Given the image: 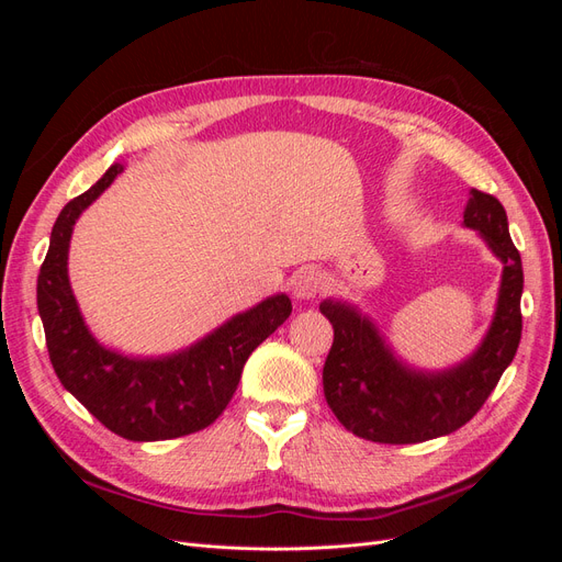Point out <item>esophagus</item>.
I'll return each mask as SVG.
<instances>
[{
    "mask_svg": "<svg viewBox=\"0 0 562 562\" xmlns=\"http://www.w3.org/2000/svg\"><path fill=\"white\" fill-rule=\"evenodd\" d=\"M293 288V295L297 300H312L318 295V291L323 288V279L314 267H302L297 274L291 281Z\"/></svg>",
    "mask_w": 562,
    "mask_h": 562,
    "instance_id": "34e87169",
    "label": "esophagus"
}]
</instances>
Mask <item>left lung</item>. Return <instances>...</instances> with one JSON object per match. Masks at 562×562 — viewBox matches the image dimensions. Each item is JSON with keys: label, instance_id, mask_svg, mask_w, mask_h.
Wrapping results in <instances>:
<instances>
[{"label": "left lung", "instance_id": "obj_1", "mask_svg": "<svg viewBox=\"0 0 562 562\" xmlns=\"http://www.w3.org/2000/svg\"><path fill=\"white\" fill-rule=\"evenodd\" d=\"M464 225L479 229L504 262L497 314L481 349L448 372L407 370L375 326L349 304L326 300L335 339L323 366V394L342 427L372 443L405 446L457 431L481 411L514 361L522 333V262L497 196L471 190Z\"/></svg>", "mask_w": 562, "mask_h": 562}]
</instances>
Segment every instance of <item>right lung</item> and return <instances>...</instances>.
I'll use <instances>...</instances> for the list:
<instances>
[{"instance_id":"1","label":"right lung","mask_w":562,"mask_h":562,"mask_svg":"<svg viewBox=\"0 0 562 562\" xmlns=\"http://www.w3.org/2000/svg\"><path fill=\"white\" fill-rule=\"evenodd\" d=\"M108 168L91 190L60 211L37 279V307L58 380L87 411L126 440H166L196 434L223 415L252 349L291 316L293 304L274 295L227 321L199 345L157 361L126 359L100 347L77 310L67 281V246L75 220L122 173Z\"/></svg>"}]
</instances>
